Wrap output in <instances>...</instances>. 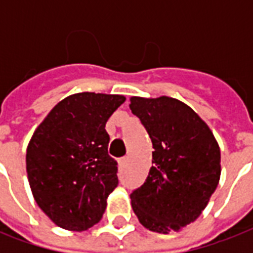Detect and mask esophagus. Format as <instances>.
Instances as JSON below:
<instances>
[{
  "mask_svg": "<svg viewBox=\"0 0 253 253\" xmlns=\"http://www.w3.org/2000/svg\"><path fill=\"white\" fill-rule=\"evenodd\" d=\"M127 160H128V159H127V158L119 159V167H121V168H123V167H125L127 164Z\"/></svg>",
  "mask_w": 253,
  "mask_h": 253,
  "instance_id": "34e87169",
  "label": "esophagus"
}]
</instances>
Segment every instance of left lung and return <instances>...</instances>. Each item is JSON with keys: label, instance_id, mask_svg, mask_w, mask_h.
Wrapping results in <instances>:
<instances>
[{"label": "left lung", "instance_id": "left-lung-1", "mask_svg": "<svg viewBox=\"0 0 253 253\" xmlns=\"http://www.w3.org/2000/svg\"><path fill=\"white\" fill-rule=\"evenodd\" d=\"M154 152L144 184L131 193L139 222L168 234L192 223L208 206L220 177V150L211 130L178 99L131 97Z\"/></svg>", "mask_w": 253, "mask_h": 253}]
</instances>
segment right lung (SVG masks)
<instances>
[{
    "mask_svg": "<svg viewBox=\"0 0 253 253\" xmlns=\"http://www.w3.org/2000/svg\"><path fill=\"white\" fill-rule=\"evenodd\" d=\"M126 98L83 91L49 111L31 136L26 170L38 206L59 227L85 231L102 218L118 185L107 154V119Z\"/></svg>",
    "mask_w": 253,
    "mask_h": 253,
    "instance_id": "obj_1",
    "label": "right lung"
}]
</instances>
